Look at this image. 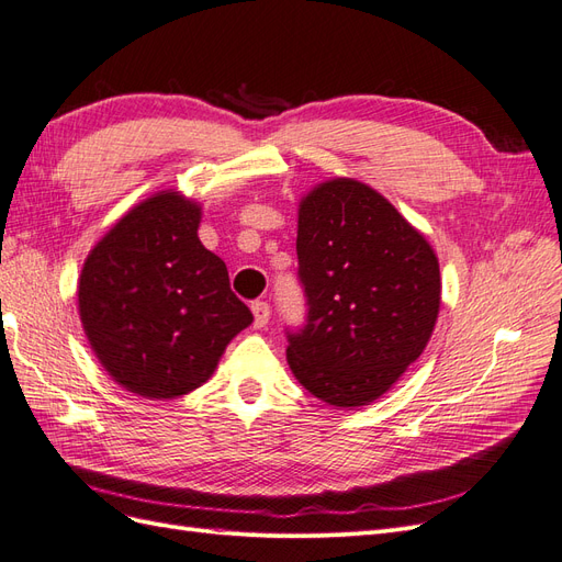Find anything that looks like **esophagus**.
Instances as JSON below:
<instances>
[{"instance_id": "obj_1", "label": "esophagus", "mask_w": 562, "mask_h": 562, "mask_svg": "<svg viewBox=\"0 0 562 562\" xmlns=\"http://www.w3.org/2000/svg\"><path fill=\"white\" fill-rule=\"evenodd\" d=\"M252 316H255V328H265L267 321H269V304L265 300H255L250 304Z\"/></svg>"}]
</instances>
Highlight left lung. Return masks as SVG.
<instances>
[{"label":"left lung","instance_id":"left-lung-1","mask_svg":"<svg viewBox=\"0 0 562 562\" xmlns=\"http://www.w3.org/2000/svg\"><path fill=\"white\" fill-rule=\"evenodd\" d=\"M297 281L307 316L285 328V356L323 403H372L429 342L440 307L436 255L363 182H323L300 203Z\"/></svg>","mask_w":562,"mask_h":562}]
</instances>
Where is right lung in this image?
I'll return each mask as SVG.
<instances>
[{"label": "right lung", "instance_id": "1", "mask_svg": "<svg viewBox=\"0 0 562 562\" xmlns=\"http://www.w3.org/2000/svg\"><path fill=\"white\" fill-rule=\"evenodd\" d=\"M201 209L161 192L91 250L79 316L98 361L145 398H178L206 382L252 314L232 293L225 262L201 246Z\"/></svg>", "mask_w": 562, "mask_h": 562}]
</instances>
